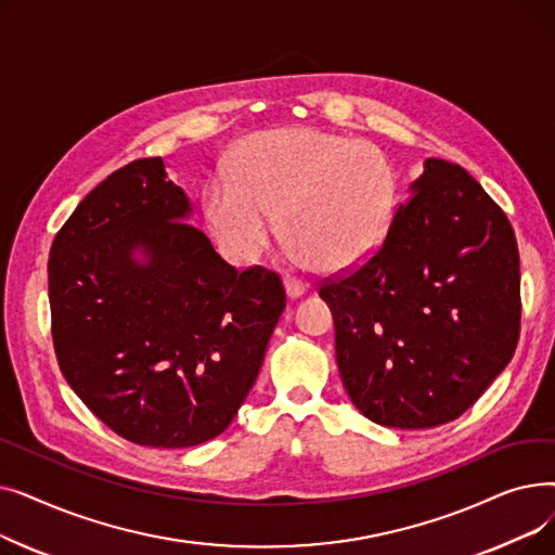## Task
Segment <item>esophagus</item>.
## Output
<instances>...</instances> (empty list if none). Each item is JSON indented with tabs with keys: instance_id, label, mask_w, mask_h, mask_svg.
I'll return each instance as SVG.
<instances>
[{
	"instance_id": "esophagus-1",
	"label": "esophagus",
	"mask_w": 555,
	"mask_h": 555,
	"mask_svg": "<svg viewBox=\"0 0 555 555\" xmlns=\"http://www.w3.org/2000/svg\"><path fill=\"white\" fill-rule=\"evenodd\" d=\"M283 285H285V293H287V297L289 299H299L306 289H308V285L304 283V281H297V279H293V276H287L285 281H283Z\"/></svg>"
}]
</instances>
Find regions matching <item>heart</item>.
<instances>
[{"label": "heart", "instance_id": "b5f03b06", "mask_svg": "<svg viewBox=\"0 0 555 555\" xmlns=\"http://www.w3.org/2000/svg\"><path fill=\"white\" fill-rule=\"evenodd\" d=\"M396 199L398 172L377 145L287 128L247 137L202 204L214 243L236 266L266 251L276 214L283 241L312 270L339 272L380 247Z\"/></svg>", "mask_w": 555, "mask_h": 555}]
</instances>
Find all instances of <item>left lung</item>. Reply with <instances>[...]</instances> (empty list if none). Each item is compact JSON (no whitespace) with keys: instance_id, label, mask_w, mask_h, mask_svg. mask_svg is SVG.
Segmentation results:
<instances>
[{"instance_id":"1","label":"left lung","mask_w":555,"mask_h":555,"mask_svg":"<svg viewBox=\"0 0 555 555\" xmlns=\"http://www.w3.org/2000/svg\"><path fill=\"white\" fill-rule=\"evenodd\" d=\"M335 319L341 383L373 423L427 429L459 418L519 339L513 227L459 164L427 159L383 245L319 285Z\"/></svg>"}]
</instances>
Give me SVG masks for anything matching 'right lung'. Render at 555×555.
<instances>
[{
  "instance_id": "add662e5",
  "label": "right lung",
  "mask_w": 555,
  "mask_h": 555,
  "mask_svg": "<svg viewBox=\"0 0 555 555\" xmlns=\"http://www.w3.org/2000/svg\"><path fill=\"white\" fill-rule=\"evenodd\" d=\"M189 214L162 157L134 159L87 193L49 256L57 366L87 410L145 448L222 434L285 310L281 276L227 266Z\"/></svg>"
}]
</instances>
